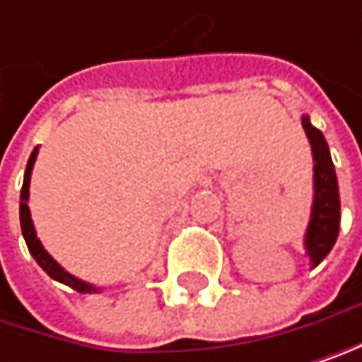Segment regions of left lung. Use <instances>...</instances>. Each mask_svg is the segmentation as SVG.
<instances>
[{"label":"left lung","instance_id":"left-lung-1","mask_svg":"<svg viewBox=\"0 0 362 362\" xmlns=\"http://www.w3.org/2000/svg\"><path fill=\"white\" fill-rule=\"evenodd\" d=\"M302 126L313 147L315 160V202H313V217L306 232V250L313 258V265H319L326 254L332 250L339 236V221H341V202H339V185L334 165L328 151V143L324 134L308 117H302Z\"/></svg>","mask_w":362,"mask_h":362}]
</instances>
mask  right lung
Masks as SVG:
<instances>
[{
    "mask_svg": "<svg viewBox=\"0 0 362 362\" xmlns=\"http://www.w3.org/2000/svg\"><path fill=\"white\" fill-rule=\"evenodd\" d=\"M36 147H34V151H32V156H30V160H28V167H25V175H23V187H21V204H19V215H21V232H23V236H25V243H28V250H30V254L34 256V260L38 262L40 267H43L54 280H58V282H62V284H66V286H71V288H76L78 293H90V291H97L95 286H90V284H86V282H82V280H78V278H74L71 274H66L58 262L43 250V245H40V241L36 239V232H34V226H32V219H30V208H28V195H30V173H32V165H34V160H36Z\"/></svg>",
    "mask_w": 362,
    "mask_h": 362,
    "instance_id": "1",
    "label": "right lung"
}]
</instances>
